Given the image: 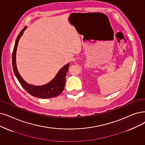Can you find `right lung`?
Returning a JSON list of instances; mask_svg holds the SVG:
<instances>
[{
  "mask_svg": "<svg viewBox=\"0 0 145 145\" xmlns=\"http://www.w3.org/2000/svg\"><path fill=\"white\" fill-rule=\"evenodd\" d=\"M27 27L21 31L17 37L12 53V67L14 74L16 77L19 81L21 85L29 94L31 96L37 97L42 99H48V98L54 97L60 95L62 92L65 84V77L67 72L68 71L69 63L63 66L60 70L57 72L56 76L50 82L42 86H34L27 83L23 79L20 74L16 63V53L17 46L21 37L22 36L24 31L26 30Z\"/></svg>",
  "mask_w": 145,
  "mask_h": 145,
  "instance_id": "obj_1",
  "label": "right lung"
}]
</instances>
